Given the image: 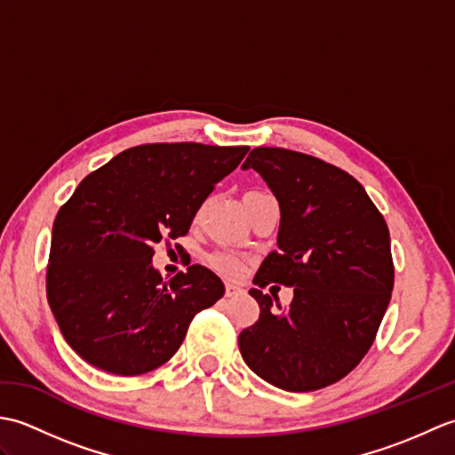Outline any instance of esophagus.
<instances>
[{
    "mask_svg": "<svg viewBox=\"0 0 455 455\" xmlns=\"http://www.w3.org/2000/svg\"><path fill=\"white\" fill-rule=\"evenodd\" d=\"M240 293H243V287H240V285H235V283H227L225 285V295L227 297H236Z\"/></svg>",
    "mask_w": 455,
    "mask_h": 455,
    "instance_id": "esophagus-1",
    "label": "esophagus"
}]
</instances>
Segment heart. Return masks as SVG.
I'll use <instances>...</instances> for the list:
<instances>
[{
	"mask_svg": "<svg viewBox=\"0 0 455 455\" xmlns=\"http://www.w3.org/2000/svg\"><path fill=\"white\" fill-rule=\"evenodd\" d=\"M207 264L212 269H215L217 274L225 275V277H238L240 274H243V269H244L243 259L236 258L235 254H228V252H212V254H209Z\"/></svg>",
	"mask_w": 455,
	"mask_h": 455,
	"instance_id": "b5f03b06",
	"label": "heart"
}]
</instances>
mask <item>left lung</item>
I'll return each instance as SVG.
<instances>
[{"label": "left lung", "mask_w": 455, "mask_h": 455, "mask_svg": "<svg viewBox=\"0 0 455 455\" xmlns=\"http://www.w3.org/2000/svg\"><path fill=\"white\" fill-rule=\"evenodd\" d=\"M279 203L277 250L250 289L258 321L238 336L246 365L279 389L307 393L350 373L370 350L387 311L395 267L389 228L362 183L321 158L254 148L243 164ZM294 287L287 312L261 291Z\"/></svg>", "instance_id": "1"}]
</instances>
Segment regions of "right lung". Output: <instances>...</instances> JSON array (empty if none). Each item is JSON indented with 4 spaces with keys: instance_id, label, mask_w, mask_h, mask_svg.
<instances>
[{
    "instance_id": "obj_1",
    "label": "right lung",
    "mask_w": 455,
    "mask_h": 455,
    "mask_svg": "<svg viewBox=\"0 0 455 455\" xmlns=\"http://www.w3.org/2000/svg\"><path fill=\"white\" fill-rule=\"evenodd\" d=\"M248 150L140 144L80 181L54 219L46 297L85 362L127 377L156 370L178 352L193 316L225 295L199 264L162 279L154 244L186 236L201 203Z\"/></svg>"
}]
</instances>
